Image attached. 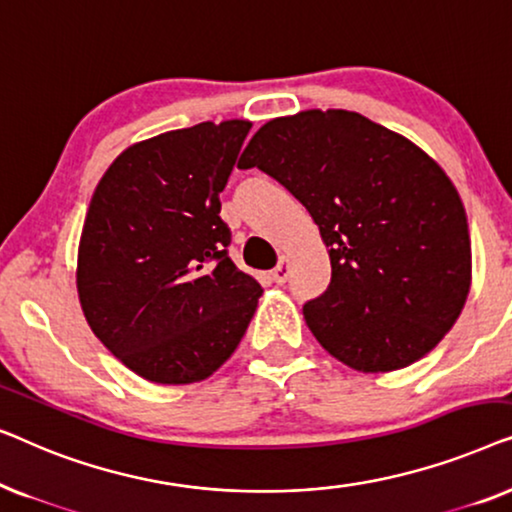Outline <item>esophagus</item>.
I'll return each mask as SVG.
<instances>
[{"label":"esophagus","instance_id":"esophagus-1","mask_svg":"<svg viewBox=\"0 0 512 512\" xmlns=\"http://www.w3.org/2000/svg\"><path fill=\"white\" fill-rule=\"evenodd\" d=\"M289 272H291V258L289 256H282V258H279L277 268L272 270V282L284 284L286 279H289Z\"/></svg>","mask_w":512,"mask_h":512}]
</instances>
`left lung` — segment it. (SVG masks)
<instances>
[{
  "mask_svg": "<svg viewBox=\"0 0 512 512\" xmlns=\"http://www.w3.org/2000/svg\"><path fill=\"white\" fill-rule=\"evenodd\" d=\"M305 205L331 284L303 307L328 354L391 373L457 324L473 282L466 209L443 167L408 137L345 109H307L258 128L237 163Z\"/></svg>",
  "mask_w": 512,
  "mask_h": 512,
  "instance_id": "8db88e82",
  "label": "left lung"
}]
</instances>
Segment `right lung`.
Here are the masks:
<instances>
[{
	"label": "right lung",
	"instance_id": "add662e5",
	"mask_svg": "<svg viewBox=\"0 0 512 512\" xmlns=\"http://www.w3.org/2000/svg\"><path fill=\"white\" fill-rule=\"evenodd\" d=\"M251 121L170 130L107 167L83 221L76 291L88 326L156 384L207 380L240 345L261 284L228 256L221 221Z\"/></svg>",
	"mask_w": 512,
	"mask_h": 512
}]
</instances>
